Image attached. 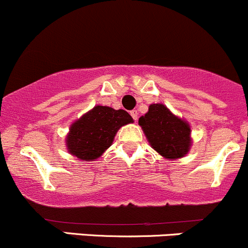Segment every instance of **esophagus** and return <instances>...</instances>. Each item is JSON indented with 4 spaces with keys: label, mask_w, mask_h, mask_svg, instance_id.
<instances>
[{
    "label": "esophagus",
    "mask_w": 248,
    "mask_h": 248,
    "mask_svg": "<svg viewBox=\"0 0 248 248\" xmlns=\"http://www.w3.org/2000/svg\"><path fill=\"white\" fill-rule=\"evenodd\" d=\"M130 114H131V117L134 118L135 122H137V117H139V112L136 111V109H132V111H130Z\"/></svg>",
    "instance_id": "1"
}]
</instances>
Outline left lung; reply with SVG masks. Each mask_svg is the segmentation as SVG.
<instances>
[{
  "mask_svg": "<svg viewBox=\"0 0 248 248\" xmlns=\"http://www.w3.org/2000/svg\"><path fill=\"white\" fill-rule=\"evenodd\" d=\"M139 125L152 148L164 159H181L187 155L192 148L189 123L173 114L165 105H149L148 112L140 117Z\"/></svg>",
  "mask_w": 248,
  "mask_h": 248,
  "instance_id": "left-lung-1",
  "label": "left lung"
}]
</instances>
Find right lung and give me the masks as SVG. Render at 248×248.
<instances>
[{
  "label": "right lung",
  "mask_w": 248,
  "mask_h": 248,
  "mask_svg": "<svg viewBox=\"0 0 248 248\" xmlns=\"http://www.w3.org/2000/svg\"><path fill=\"white\" fill-rule=\"evenodd\" d=\"M130 123L134 119L124 109L97 105L71 124L65 140L67 152L79 160H96L112 146L118 130Z\"/></svg>",
  "instance_id": "obj_1"
}]
</instances>
